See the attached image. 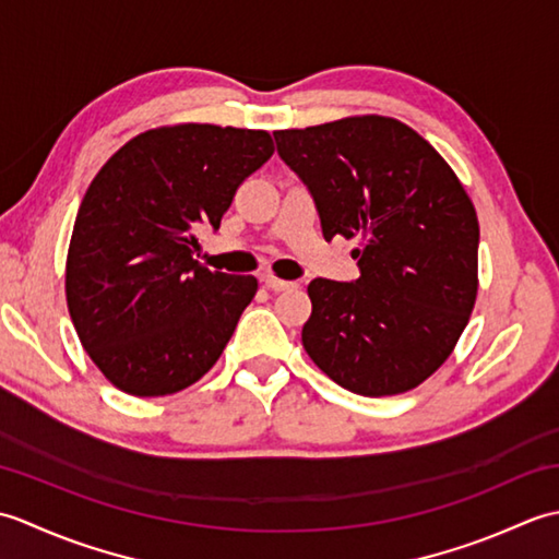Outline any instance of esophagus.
<instances>
[{"label":"esophagus","instance_id":"1","mask_svg":"<svg viewBox=\"0 0 559 559\" xmlns=\"http://www.w3.org/2000/svg\"><path fill=\"white\" fill-rule=\"evenodd\" d=\"M264 286L269 288V290H273V293H281V290H288V288H293L295 283L293 281H283V278H278V276H271V273H266L264 278Z\"/></svg>","mask_w":559,"mask_h":559}]
</instances>
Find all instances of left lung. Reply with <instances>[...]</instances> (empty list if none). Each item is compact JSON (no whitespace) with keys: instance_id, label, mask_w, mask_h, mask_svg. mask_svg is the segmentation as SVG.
<instances>
[{"instance_id":"1","label":"left lung","mask_w":559,"mask_h":559,"mask_svg":"<svg viewBox=\"0 0 559 559\" xmlns=\"http://www.w3.org/2000/svg\"><path fill=\"white\" fill-rule=\"evenodd\" d=\"M273 136L312 192L326 240H360L358 281L307 286V355L353 394H406L444 365L476 305V206L449 163L394 117Z\"/></svg>"}]
</instances>
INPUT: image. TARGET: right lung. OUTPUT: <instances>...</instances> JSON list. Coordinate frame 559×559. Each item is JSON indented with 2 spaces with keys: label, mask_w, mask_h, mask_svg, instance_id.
I'll return each instance as SVG.
<instances>
[{
  "label": "right lung",
  "mask_w": 559,
  "mask_h": 559,
  "mask_svg": "<svg viewBox=\"0 0 559 559\" xmlns=\"http://www.w3.org/2000/svg\"><path fill=\"white\" fill-rule=\"evenodd\" d=\"M273 156L264 129L173 124L129 139L93 177L69 240L64 290L88 358L124 394H177L204 377L254 276L194 259L249 175Z\"/></svg>",
  "instance_id": "1"
}]
</instances>
